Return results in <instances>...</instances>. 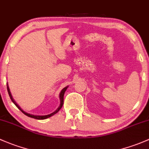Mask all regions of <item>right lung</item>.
Masks as SVG:
<instances>
[{
  "label": "right lung",
  "instance_id": "1",
  "mask_svg": "<svg viewBox=\"0 0 149 149\" xmlns=\"http://www.w3.org/2000/svg\"><path fill=\"white\" fill-rule=\"evenodd\" d=\"M68 86H66L65 88H63L62 89L61 91L60 94H59V98H60V105H59L58 108L57 109H56V111H55L54 112L48 114V115H45V116H39V115H33V114H31V113H26V111H24L23 110V109H21V107H20L18 105V103L15 101V100L13 99V98L12 96V94L11 93H10V88H9V86H8V84H7V90H8V94H9V96H10V99H11V101H13V103H14V104L16 106V107L18 108L19 110H21V111L22 113H23L25 114V115H26L27 116L29 117H31V118H36V119H38V120H43V119H46V118H49V117L52 116H54V114H56V113H58L60 111V109H61L63 105V96H64V93H65V91L67 90V88H68Z\"/></svg>",
  "mask_w": 149,
  "mask_h": 149
}]
</instances>
